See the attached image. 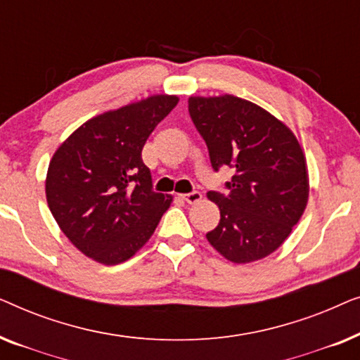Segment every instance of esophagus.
Returning <instances> with one entry per match:
<instances>
[{
  "label": "esophagus",
  "instance_id": "esophagus-1",
  "mask_svg": "<svg viewBox=\"0 0 360 360\" xmlns=\"http://www.w3.org/2000/svg\"><path fill=\"white\" fill-rule=\"evenodd\" d=\"M181 198H184L186 203L193 205V203H198V201L201 200V193H200V191H191V193L181 195Z\"/></svg>",
  "mask_w": 360,
  "mask_h": 360
}]
</instances>
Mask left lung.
Returning <instances> with one entry per match:
<instances>
[{
	"label": "left lung",
	"mask_w": 360,
	"mask_h": 360,
	"mask_svg": "<svg viewBox=\"0 0 360 360\" xmlns=\"http://www.w3.org/2000/svg\"><path fill=\"white\" fill-rule=\"evenodd\" d=\"M188 112L213 170H234L228 191H208L221 219L206 239L234 264L267 257L308 203L307 159L297 137L270 112L233 95L191 96Z\"/></svg>",
	"instance_id": "1"
}]
</instances>
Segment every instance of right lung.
Here are the masks:
<instances>
[{"label": "right lung", "instance_id": "obj_1", "mask_svg": "<svg viewBox=\"0 0 360 360\" xmlns=\"http://www.w3.org/2000/svg\"><path fill=\"white\" fill-rule=\"evenodd\" d=\"M176 103V96L155 95L108 111L78 127L53 154L49 208L70 243L96 262L132 257L169 210L172 196L152 188L142 147Z\"/></svg>", "mask_w": 360, "mask_h": 360}]
</instances>
